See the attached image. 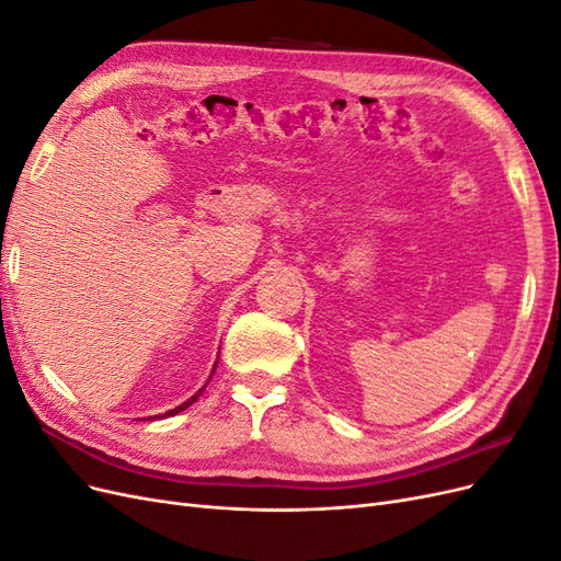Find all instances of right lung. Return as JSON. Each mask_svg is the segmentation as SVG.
I'll return each instance as SVG.
<instances>
[{
  "mask_svg": "<svg viewBox=\"0 0 561 561\" xmlns=\"http://www.w3.org/2000/svg\"><path fill=\"white\" fill-rule=\"evenodd\" d=\"M215 367H217V363H215ZM213 371H215V369H213ZM210 377H213V375H210ZM203 388H206V386H203ZM203 388H201V390H198V393H196V396H192V398H190V400H186V402H182V404H180V407H175V410H171V412H165V414H163V416H173V414H178V412H182V410H186V407H190V404H194V402H196V400H198V396H201V393H203ZM154 419H157V416H154Z\"/></svg>",
  "mask_w": 561,
  "mask_h": 561,
  "instance_id": "1",
  "label": "right lung"
}]
</instances>
